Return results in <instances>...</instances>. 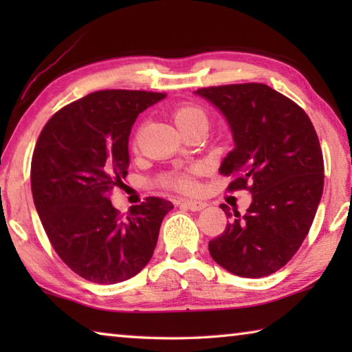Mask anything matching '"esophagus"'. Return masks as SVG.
<instances>
[{"label": "esophagus", "mask_w": 352, "mask_h": 352, "mask_svg": "<svg viewBox=\"0 0 352 352\" xmlns=\"http://www.w3.org/2000/svg\"><path fill=\"white\" fill-rule=\"evenodd\" d=\"M183 205L190 211H201L206 206L205 201H200V200H184Z\"/></svg>", "instance_id": "esophagus-1"}]
</instances>
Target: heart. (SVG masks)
I'll list each match as a JSON object with an SVG mask.
<instances>
[{
    "mask_svg": "<svg viewBox=\"0 0 352 352\" xmlns=\"http://www.w3.org/2000/svg\"><path fill=\"white\" fill-rule=\"evenodd\" d=\"M172 118L182 133H186L195 127L206 126L208 118L206 113L197 105H178L172 111ZM160 184L164 188L178 190V192H194L197 189V182L194 180L192 170H169L160 177Z\"/></svg>",
    "mask_w": 352,
    "mask_h": 352,
    "instance_id": "b5f03b06",
    "label": "heart"
}]
</instances>
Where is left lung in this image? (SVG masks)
I'll return each mask as SVG.
<instances>
[{
	"label": "left lung",
	"instance_id": "left-lung-1",
	"mask_svg": "<svg viewBox=\"0 0 352 352\" xmlns=\"http://www.w3.org/2000/svg\"><path fill=\"white\" fill-rule=\"evenodd\" d=\"M228 121L236 147L219 172L233 180L226 190L245 189L247 214L230 212V223L210 241L211 258L243 278L278 272L294 258L311 230L323 194L324 163L306 111L265 83L199 88Z\"/></svg>",
	"mask_w": 352,
	"mask_h": 352
}]
</instances>
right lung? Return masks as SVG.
Segmentation results:
<instances>
[{
	"mask_svg": "<svg viewBox=\"0 0 352 352\" xmlns=\"http://www.w3.org/2000/svg\"><path fill=\"white\" fill-rule=\"evenodd\" d=\"M164 93L102 90L51 116L35 144L31 188L52 248L83 279L116 284L151 261L160 226L174 205L147 197L126 217L111 205L129 168L135 119Z\"/></svg>",
	"mask_w": 352,
	"mask_h": 352,
	"instance_id": "1",
	"label": "right lung"
}]
</instances>
